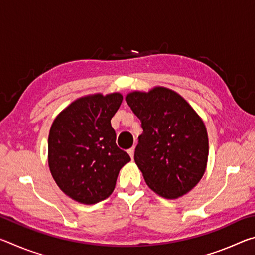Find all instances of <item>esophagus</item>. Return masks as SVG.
<instances>
[{
	"mask_svg": "<svg viewBox=\"0 0 255 255\" xmlns=\"http://www.w3.org/2000/svg\"><path fill=\"white\" fill-rule=\"evenodd\" d=\"M133 153H135V147H131V148H129V149H128V154L130 155L131 159L133 158Z\"/></svg>",
	"mask_w": 255,
	"mask_h": 255,
	"instance_id": "34e87169",
	"label": "esophagus"
}]
</instances>
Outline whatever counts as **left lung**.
<instances>
[{"label": "left lung", "mask_w": 255, "mask_h": 255, "mask_svg": "<svg viewBox=\"0 0 255 255\" xmlns=\"http://www.w3.org/2000/svg\"><path fill=\"white\" fill-rule=\"evenodd\" d=\"M126 101L141 122L135 162L148 187L176 199L201 180L208 159V135L202 119L170 89L127 94Z\"/></svg>", "instance_id": "1"}]
</instances>
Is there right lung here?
Segmentation results:
<instances>
[{"mask_svg": "<svg viewBox=\"0 0 255 255\" xmlns=\"http://www.w3.org/2000/svg\"><path fill=\"white\" fill-rule=\"evenodd\" d=\"M120 93L93 94L72 102L55 118L48 136V165L60 190L93 205L109 197L119 171L130 156L116 144L111 118Z\"/></svg>", "mask_w": 255, "mask_h": 255, "instance_id": "right-lung-1", "label": "right lung"}]
</instances>
